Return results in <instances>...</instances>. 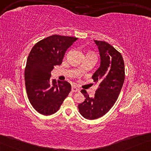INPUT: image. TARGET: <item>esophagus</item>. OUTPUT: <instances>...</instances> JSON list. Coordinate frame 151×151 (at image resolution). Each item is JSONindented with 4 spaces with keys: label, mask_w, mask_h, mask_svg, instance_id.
<instances>
[{
    "label": "esophagus",
    "mask_w": 151,
    "mask_h": 151,
    "mask_svg": "<svg viewBox=\"0 0 151 151\" xmlns=\"http://www.w3.org/2000/svg\"><path fill=\"white\" fill-rule=\"evenodd\" d=\"M80 91V89L77 88L75 86H73L72 88H71V92H78Z\"/></svg>",
    "instance_id": "34e87169"
}]
</instances>
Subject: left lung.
<instances>
[{
  "label": "left lung",
  "mask_w": 151,
  "mask_h": 151,
  "mask_svg": "<svg viewBox=\"0 0 151 151\" xmlns=\"http://www.w3.org/2000/svg\"><path fill=\"white\" fill-rule=\"evenodd\" d=\"M94 41L98 46L101 63L92 78L99 86L93 97H90L85 90H81L86 99L78 105L79 112L88 119H96L111 109L119 96L125 79L121 53L105 41Z\"/></svg>",
  "instance_id": "8db88e82"
}]
</instances>
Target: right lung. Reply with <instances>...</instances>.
Wrapping results in <instances>:
<instances>
[{
    "label": "right lung",
    "mask_w": 151,
    "mask_h": 151,
    "mask_svg": "<svg viewBox=\"0 0 151 151\" xmlns=\"http://www.w3.org/2000/svg\"><path fill=\"white\" fill-rule=\"evenodd\" d=\"M78 38L52 35L39 41L32 48L25 69V82L29 101L44 115L56 113L71 91L67 81L50 80L54 66L62 63L66 50Z\"/></svg>",
    "instance_id": "1"
}]
</instances>
